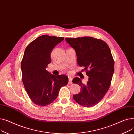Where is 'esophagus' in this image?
<instances>
[{"label":"esophagus","instance_id":"obj_1","mask_svg":"<svg viewBox=\"0 0 134 134\" xmlns=\"http://www.w3.org/2000/svg\"><path fill=\"white\" fill-rule=\"evenodd\" d=\"M72 78L71 76H68V83L69 84H72Z\"/></svg>","mask_w":134,"mask_h":134}]
</instances>
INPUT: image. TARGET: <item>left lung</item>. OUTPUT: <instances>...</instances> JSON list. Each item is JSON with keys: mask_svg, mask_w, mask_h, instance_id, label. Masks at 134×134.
Returning a JSON list of instances; mask_svg holds the SVG:
<instances>
[{"mask_svg": "<svg viewBox=\"0 0 134 134\" xmlns=\"http://www.w3.org/2000/svg\"><path fill=\"white\" fill-rule=\"evenodd\" d=\"M66 41L75 49L78 65L89 76L85 83L79 78L73 79V83L81 86L80 92L73 95L74 99L84 107H94L111 85L115 63L110 49L104 41L92 37L66 38Z\"/></svg>", "mask_w": 134, "mask_h": 134, "instance_id": "8db88e82", "label": "left lung"}]
</instances>
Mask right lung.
<instances>
[{
  "instance_id": "obj_1",
  "label": "right lung",
  "mask_w": 134,
  "mask_h": 134,
  "mask_svg": "<svg viewBox=\"0 0 134 134\" xmlns=\"http://www.w3.org/2000/svg\"><path fill=\"white\" fill-rule=\"evenodd\" d=\"M63 40V37L42 35L26 47L21 62L22 81L30 99L38 106L53 103L60 88L68 83L66 75H54L46 70L54 48Z\"/></svg>"
}]
</instances>
